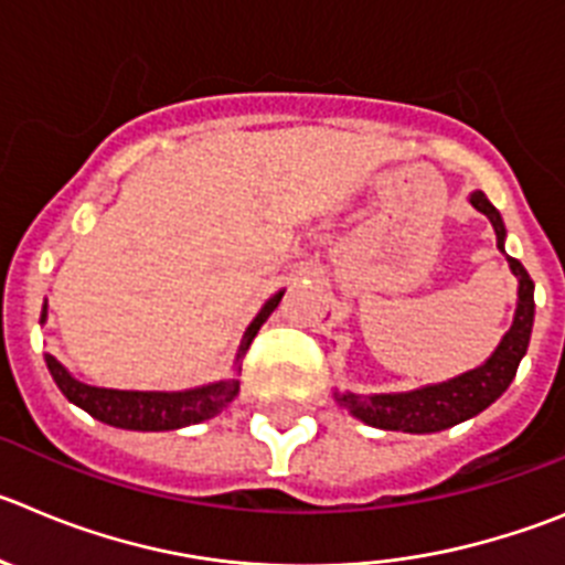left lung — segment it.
Masks as SVG:
<instances>
[{"instance_id": "1", "label": "left lung", "mask_w": 565, "mask_h": 565, "mask_svg": "<svg viewBox=\"0 0 565 565\" xmlns=\"http://www.w3.org/2000/svg\"><path fill=\"white\" fill-rule=\"evenodd\" d=\"M470 204L488 215L495 230L499 248L504 252V224H501L495 206L484 199L482 190L470 193ZM507 260H510L512 274L519 277V308H515L512 328L507 330L501 344L495 347V353L479 370L465 372L448 384L423 386V390L401 392V395H353V392L339 395L335 392V401L350 408V414H355L366 426L406 434L443 431V428L457 426L473 414L484 412L493 401H499L519 372L521 359L530 347L532 319H535V297H532L535 282L515 257H507Z\"/></svg>"}]
</instances>
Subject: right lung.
I'll list each match as a JSON object with an SVG mask.
<instances>
[{"instance_id": "1", "label": "right lung", "mask_w": 565, "mask_h": 565, "mask_svg": "<svg viewBox=\"0 0 565 565\" xmlns=\"http://www.w3.org/2000/svg\"><path fill=\"white\" fill-rule=\"evenodd\" d=\"M279 291L263 305V310L255 317V322L248 324L246 333L241 341V353L237 359H243L252 344V339L257 335L260 324L271 317V310L277 308ZM46 317V305L41 310V322ZM46 370L53 375V381L58 384V390L64 392L66 401L81 406L83 412H89L95 420L108 423L114 428H128V431H173V428L193 426V423L210 420L226 403H232V397L237 395V381H218V384L201 386V390H188V392H122V390H100V386L81 384L53 355H46Z\"/></svg>"}]
</instances>
